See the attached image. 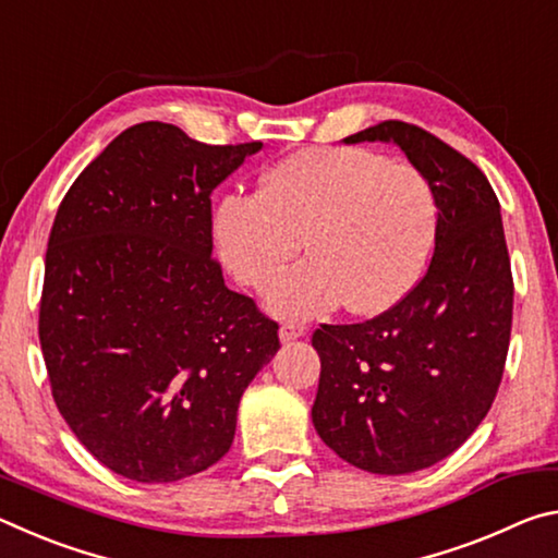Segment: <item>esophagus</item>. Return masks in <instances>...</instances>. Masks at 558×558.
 Segmentation results:
<instances>
[{
	"label": "esophagus",
	"mask_w": 558,
	"mask_h": 558,
	"mask_svg": "<svg viewBox=\"0 0 558 558\" xmlns=\"http://www.w3.org/2000/svg\"><path fill=\"white\" fill-rule=\"evenodd\" d=\"M305 325H298V323H282L280 325V342L282 344H288V342H295V339H300V337H305Z\"/></svg>",
	"instance_id": "1"
}]
</instances>
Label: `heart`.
<instances>
[{
	"mask_svg": "<svg viewBox=\"0 0 558 558\" xmlns=\"http://www.w3.org/2000/svg\"><path fill=\"white\" fill-rule=\"evenodd\" d=\"M438 202L418 169L366 147H310L260 177L258 194H231L214 214V243L231 276L266 290L282 317H315L347 300L379 315L426 272Z\"/></svg>",
	"mask_w": 558,
	"mask_h": 558,
	"instance_id": "obj_1",
	"label": "heart"
}]
</instances>
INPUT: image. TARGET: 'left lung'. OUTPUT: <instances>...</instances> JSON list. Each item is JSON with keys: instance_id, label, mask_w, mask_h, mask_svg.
I'll list each match as a JSON object with an SVG mask.
<instances>
[{"instance_id": "obj_1", "label": "left lung", "mask_w": 558, "mask_h": 558, "mask_svg": "<svg viewBox=\"0 0 558 558\" xmlns=\"http://www.w3.org/2000/svg\"><path fill=\"white\" fill-rule=\"evenodd\" d=\"M393 143L438 202L426 276L359 325L315 329L313 423L325 446L376 475L430 468L465 442L493 405L512 332L514 282L487 177L465 155L401 120L344 137Z\"/></svg>"}]
</instances>
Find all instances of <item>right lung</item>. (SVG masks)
<instances>
[{"label":"right lung","instance_id":"add662e5","mask_svg":"<svg viewBox=\"0 0 558 558\" xmlns=\"http://www.w3.org/2000/svg\"><path fill=\"white\" fill-rule=\"evenodd\" d=\"M263 143L140 122L75 179L46 248L39 339L53 401L102 465L177 483L229 452L278 323L226 288L211 192Z\"/></svg>","mask_w":558,"mask_h":558}]
</instances>
